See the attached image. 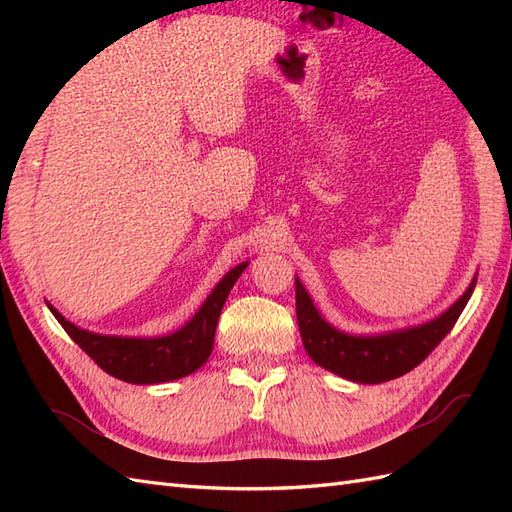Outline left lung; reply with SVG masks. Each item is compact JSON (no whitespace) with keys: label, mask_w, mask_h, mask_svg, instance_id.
Wrapping results in <instances>:
<instances>
[{"label":"left lung","mask_w":512,"mask_h":512,"mask_svg":"<svg viewBox=\"0 0 512 512\" xmlns=\"http://www.w3.org/2000/svg\"><path fill=\"white\" fill-rule=\"evenodd\" d=\"M473 288L475 279L447 312L440 314L438 319L418 325V328L380 336H352L325 323L306 288L295 279L301 341L312 361L330 372L354 380V383H385V380L411 372L436 350L438 343L453 330L455 321L460 319L464 306L473 295Z\"/></svg>","instance_id":"left-lung-1"}]
</instances>
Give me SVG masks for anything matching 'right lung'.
<instances>
[{"mask_svg":"<svg viewBox=\"0 0 512 512\" xmlns=\"http://www.w3.org/2000/svg\"><path fill=\"white\" fill-rule=\"evenodd\" d=\"M246 264H239L213 288L198 314L182 330L158 339H123V336H101L76 328L65 321L52 306L50 312L70 334V339L99 365L103 372L134 385L167 383L193 374L211 356L217 319L224 301Z\"/></svg>","mask_w":512,"mask_h":512,"instance_id":"1","label":"right lung"}]
</instances>
